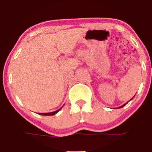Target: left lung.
<instances>
[{
	"label": "left lung",
	"mask_w": 152,
	"mask_h": 152,
	"mask_svg": "<svg viewBox=\"0 0 152 152\" xmlns=\"http://www.w3.org/2000/svg\"><path fill=\"white\" fill-rule=\"evenodd\" d=\"M133 98H134V97H133ZM133 98H132V99H133ZM132 99H130V100H129V101H131V100H132ZM128 102H126V103H125V104H124V105L121 106V107H118V108H121V107H124V106H125L126 104H127V103H128Z\"/></svg>",
	"instance_id": "8db88e82"
}]
</instances>
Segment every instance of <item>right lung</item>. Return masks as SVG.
Listing matches in <instances>:
<instances>
[{
  "label": "right lung",
  "mask_w": 152,
  "mask_h": 152,
  "mask_svg": "<svg viewBox=\"0 0 152 152\" xmlns=\"http://www.w3.org/2000/svg\"><path fill=\"white\" fill-rule=\"evenodd\" d=\"M62 109V107H61L60 109H59V110H56V111L54 112H51V113H39V115H53L56 114V113H58V112L59 111V110Z\"/></svg>",
  "instance_id": "1"
}]
</instances>
